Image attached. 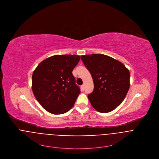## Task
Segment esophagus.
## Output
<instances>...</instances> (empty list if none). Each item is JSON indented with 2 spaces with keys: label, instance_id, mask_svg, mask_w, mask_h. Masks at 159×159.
<instances>
[{
  "label": "esophagus",
  "instance_id": "1",
  "mask_svg": "<svg viewBox=\"0 0 159 159\" xmlns=\"http://www.w3.org/2000/svg\"><path fill=\"white\" fill-rule=\"evenodd\" d=\"M81 90L84 91V85H82V86H81Z\"/></svg>",
  "mask_w": 159,
  "mask_h": 159
}]
</instances>
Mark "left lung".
Masks as SVG:
<instances>
[{
    "label": "left lung",
    "instance_id": "1",
    "mask_svg": "<svg viewBox=\"0 0 159 159\" xmlns=\"http://www.w3.org/2000/svg\"><path fill=\"white\" fill-rule=\"evenodd\" d=\"M94 84L88 98L101 113L109 112L124 100L130 86V73L121 62L102 54L81 57Z\"/></svg>",
    "mask_w": 159,
    "mask_h": 159
}]
</instances>
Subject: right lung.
<instances>
[{"instance_id": "add662e5", "label": "right lung", "mask_w": 159, "mask_h": 159, "mask_svg": "<svg viewBox=\"0 0 159 159\" xmlns=\"http://www.w3.org/2000/svg\"><path fill=\"white\" fill-rule=\"evenodd\" d=\"M80 60L76 55H54L43 61L32 75V90L47 111L59 115L68 112L80 93L72 71Z\"/></svg>"}]
</instances>
